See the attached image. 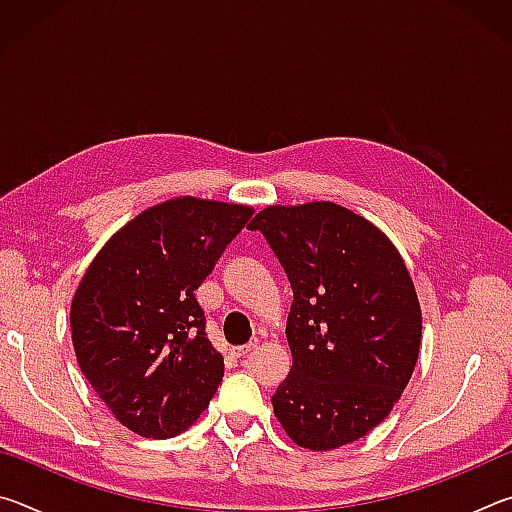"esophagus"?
<instances>
[{
    "mask_svg": "<svg viewBox=\"0 0 512 512\" xmlns=\"http://www.w3.org/2000/svg\"><path fill=\"white\" fill-rule=\"evenodd\" d=\"M257 348V343H248V345H239V348H232L230 352H232V357H237V359H241V357H246V354H250Z\"/></svg>",
    "mask_w": 512,
    "mask_h": 512,
    "instance_id": "34e87169",
    "label": "esophagus"
}]
</instances>
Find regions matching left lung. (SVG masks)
<instances>
[{"instance_id":"8db88e82","label":"left lung","mask_w":512,"mask_h":512,"mask_svg":"<svg viewBox=\"0 0 512 512\" xmlns=\"http://www.w3.org/2000/svg\"><path fill=\"white\" fill-rule=\"evenodd\" d=\"M248 228L266 237L293 289V366L271 397L275 418L311 452L354 443L393 411L418 361L409 268L377 225L329 201L268 205Z\"/></svg>"}]
</instances>
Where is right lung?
<instances>
[{
  "label": "right lung",
  "instance_id": "add662e5",
  "mask_svg": "<svg viewBox=\"0 0 512 512\" xmlns=\"http://www.w3.org/2000/svg\"><path fill=\"white\" fill-rule=\"evenodd\" d=\"M253 207L178 196L108 239L72 298L76 359L112 415L144 438L194 424L223 379L194 291Z\"/></svg>",
  "mask_w": 512,
  "mask_h": 512
}]
</instances>
